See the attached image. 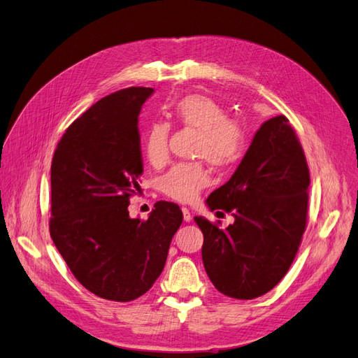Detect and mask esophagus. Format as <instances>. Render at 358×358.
Returning <instances> with one entry per match:
<instances>
[{"instance_id":"obj_1","label":"esophagus","mask_w":358,"mask_h":358,"mask_svg":"<svg viewBox=\"0 0 358 358\" xmlns=\"http://www.w3.org/2000/svg\"><path fill=\"white\" fill-rule=\"evenodd\" d=\"M182 213H183V221H185V222H191L192 215H191V212H189L187 208H182Z\"/></svg>"}]
</instances>
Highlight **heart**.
<instances>
[{
	"label": "heart",
	"instance_id": "1",
	"mask_svg": "<svg viewBox=\"0 0 358 358\" xmlns=\"http://www.w3.org/2000/svg\"><path fill=\"white\" fill-rule=\"evenodd\" d=\"M180 125L199 129L196 155L212 166L225 167L239 158L243 148V129L234 119L225 117V109L213 99L201 94L183 96L171 110ZM170 127L166 122H150L142 138L146 159L154 167H162L169 159ZM209 183V175L199 162L178 164L161 179V191L178 201H192Z\"/></svg>",
	"mask_w": 358,
	"mask_h": 358
}]
</instances>
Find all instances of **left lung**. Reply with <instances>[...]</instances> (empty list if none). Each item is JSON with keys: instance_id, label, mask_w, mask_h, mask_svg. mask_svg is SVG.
<instances>
[{"instance_id": "obj_1", "label": "left lung", "mask_w": 358, "mask_h": 358, "mask_svg": "<svg viewBox=\"0 0 358 358\" xmlns=\"http://www.w3.org/2000/svg\"><path fill=\"white\" fill-rule=\"evenodd\" d=\"M309 183L306 158L288 119H268L230 180L206 200L210 212L231 213L234 222L222 230L196 216L204 236L203 264L216 289L251 300L279 284L305 233Z\"/></svg>"}]
</instances>
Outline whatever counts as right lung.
<instances>
[{
	"label": "right lung",
	"mask_w": 358,
	"mask_h": 358,
	"mask_svg": "<svg viewBox=\"0 0 358 358\" xmlns=\"http://www.w3.org/2000/svg\"><path fill=\"white\" fill-rule=\"evenodd\" d=\"M152 88L104 96L67 128L50 167L52 241L76 279L95 296L131 301L154 285L182 224L178 204L155 203L131 218L143 173L138 115Z\"/></svg>",
	"instance_id": "add662e5"
}]
</instances>
